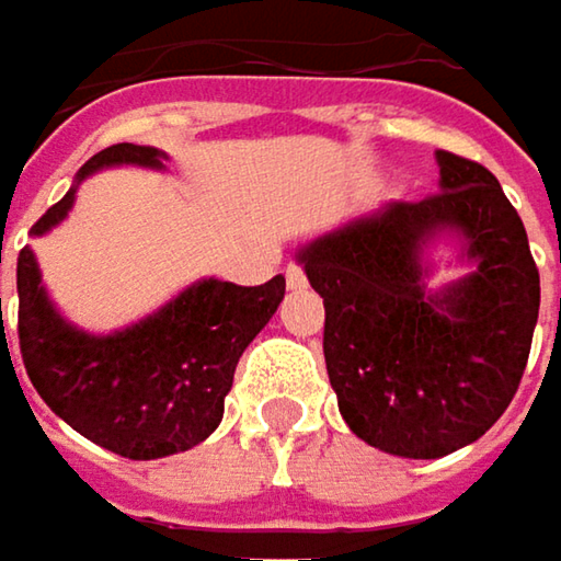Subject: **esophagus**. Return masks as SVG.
<instances>
[{"label": "esophagus", "mask_w": 561, "mask_h": 561, "mask_svg": "<svg viewBox=\"0 0 561 561\" xmlns=\"http://www.w3.org/2000/svg\"><path fill=\"white\" fill-rule=\"evenodd\" d=\"M285 282H288V288H305V273H301V266H288L285 270Z\"/></svg>", "instance_id": "obj_1"}]
</instances>
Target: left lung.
Instances as JSON below:
<instances>
[{"instance_id": "1", "label": "left lung", "mask_w": 561, "mask_h": 561, "mask_svg": "<svg viewBox=\"0 0 561 561\" xmlns=\"http://www.w3.org/2000/svg\"><path fill=\"white\" fill-rule=\"evenodd\" d=\"M442 191L392 201L298 250L324 298V364L344 422L399 458L478 442L510 405L539 318V270L501 181L438 152ZM458 232L476 273L424 291L421 253Z\"/></svg>"}]
</instances>
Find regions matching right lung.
Here are the masks:
<instances>
[{
  "mask_svg": "<svg viewBox=\"0 0 561 561\" xmlns=\"http://www.w3.org/2000/svg\"><path fill=\"white\" fill-rule=\"evenodd\" d=\"M162 159L165 152L152 146L119 142L96 152L77 181L110 165L162 169ZM73 191L48 207L32 237L67 217ZM15 279L19 347L32 387L73 432L133 461L187 451L220 425L237 360L285 295L282 276L263 285L201 279L146 321L100 337L57 314L28 247L19 253ZM2 354H9L5 341Z\"/></svg>",
  "mask_w": 561,
  "mask_h": 561,
  "instance_id": "1",
  "label": "right lung"
}]
</instances>
